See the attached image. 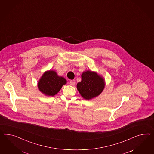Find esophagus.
<instances>
[{
    "instance_id": "34e87169",
    "label": "esophagus",
    "mask_w": 154,
    "mask_h": 154,
    "mask_svg": "<svg viewBox=\"0 0 154 154\" xmlns=\"http://www.w3.org/2000/svg\"><path fill=\"white\" fill-rule=\"evenodd\" d=\"M69 84L71 85V86H74L75 85V82L71 80V81H69Z\"/></svg>"
}]
</instances>
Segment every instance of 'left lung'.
<instances>
[{"label":"left lung","mask_w":154,"mask_h":154,"mask_svg":"<svg viewBox=\"0 0 154 154\" xmlns=\"http://www.w3.org/2000/svg\"><path fill=\"white\" fill-rule=\"evenodd\" d=\"M104 79L95 72L88 71L82 75V81L77 83V88L84 99L89 100L97 96L104 88Z\"/></svg>","instance_id":"obj_1"}]
</instances>
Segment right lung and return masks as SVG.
<instances>
[{
    "label": "right lung",
    "mask_w": 154,
    "mask_h": 154,
    "mask_svg": "<svg viewBox=\"0 0 154 154\" xmlns=\"http://www.w3.org/2000/svg\"><path fill=\"white\" fill-rule=\"evenodd\" d=\"M66 82L65 79L58 76L54 71H48L44 73L40 79L38 87L40 91L46 95L54 96L59 91Z\"/></svg>",
    "instance_id": "1"
}]
</instances>
